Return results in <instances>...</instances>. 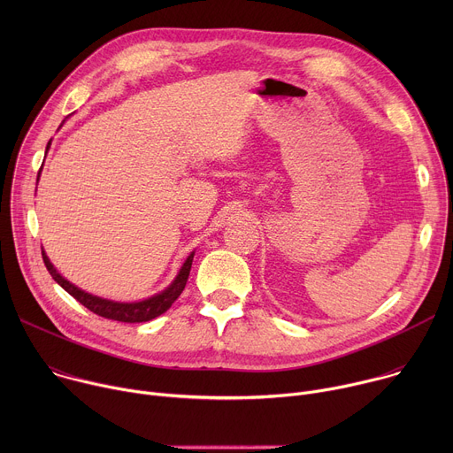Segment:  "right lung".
<instances>
[{
    "mask_svg": "<svg viewBox=\"0 0 453 453\" xmlns=\"http://www.w3.org/2000/svg\"><path fill=\"white\" fill-rule=\"evenodd\" d=\"M50 143L46 145V150H48ZM41 172V170H39ZM193 254L191 252L188 256V260L184 262L182 269L179 271L177 278L173 280V283L163 290L161 294L150 297V299H145V301H140V303H114V301H107V299H100L96 296H91L81 288H77L75 285H72L70 281L64 280L55 269L53 265L50 264L48 256L44 254L42 250V262L48 269V273L51 274V278L66 290L70 296H73L81 304H84L88 310H91L93 313L100 315V317H105V319H111V320H118V322H145V320H152L156 319L157 315L165 313L172 303L180 296V292L184 290L186 287V281H188V276H189V269H191V262H193Z\"/></svg>",
    "mask_w": 453,
    "mask_h": 453,
    "instance_id": "1",
    "label": "right lung"
}]
</instances>
